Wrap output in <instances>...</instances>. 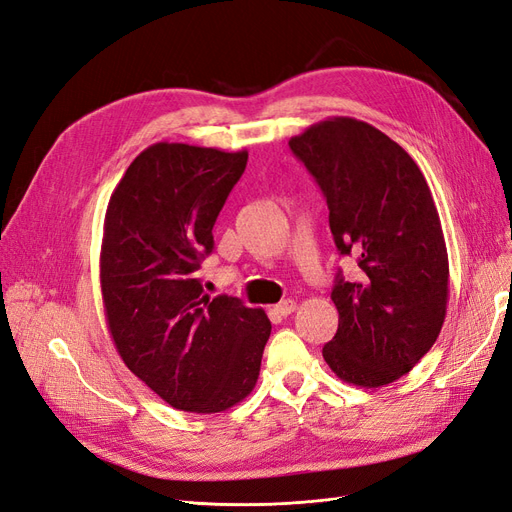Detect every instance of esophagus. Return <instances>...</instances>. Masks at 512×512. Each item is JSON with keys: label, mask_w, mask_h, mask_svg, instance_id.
Returning <instances> with one entry per match:
<instances>
[{"label": "esophagus", "mask_w": 512, "mask_h": 512, "mask_svg": "<svg viewBox=\"0 0 512 512\" xmlns=\"http://www.w3.org/2000/svg\"><path fill=\"white\" fill-rule=\"evenodd\" d=\"M294 311H296V302H294V300H283V302H279V304L275 306V313L281 315V317H288V315H292Z\"/></svg>", "instance_id": "1"}]
</instances>
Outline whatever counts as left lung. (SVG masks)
Wrapping results in <instances>:
<instances>
[{"mask_svg":"<svg viewBox=\"0 0 512 512\" xmlns=\"http://www.w3.org/2000/svg\"><path fill=\"white\" fill-rule=\"evenodd\" d=\"M330 210L342 256L359 277L338 273V332L323 359L349 384L378 388L431 351L447 311L449 262L433 193L416 161L378 128L330 117L290 140Z\"/></svg>","mask_w":512,"mask_h":512,"instance_id":"8db88e82","label":"left lung"}]
</instances>
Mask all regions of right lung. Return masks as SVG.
<instances>
[{"mask_svg":"<svg viewBox=\"0 0 512 512\" xmlns=\"http://www.w3.org/2000/svg\"><path fill=\"white\" fill-rule=\"evenodd\" d=\"M248 151L155 142L115 187L100 290L115 349L176 410L216 414L252 393L271 321L239 298H210L197 269Z\"/></svg>","mask_w":512,"mask_h":512,"instance_id":"right-lung-1","label":"right lung"}]
</instances>
